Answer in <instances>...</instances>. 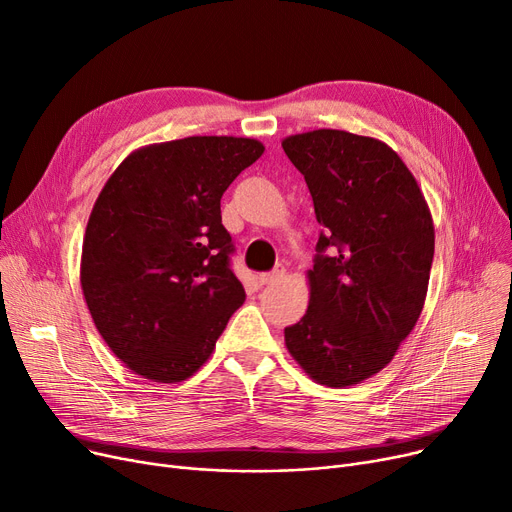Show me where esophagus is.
<instances>
[{
    "label": "esophagus",
    "instance_id": "esophagus-1",
    "mask_svg": "<svg viewBox=\"0 0 512 512\" xmlns=\"http://www.w3.org/2000/svg\"><path fill=\"white\" fill-rule=\"evenodd\" d=\"M284 276H286V270H284V267L280 265V267H276V270H274V272H270V274H261V276H259V282H261L263 286H267V284H276V282H280Z\"/></svg>",
    "mask_w": 512,
    "mask_h": 512
}]
</instances>
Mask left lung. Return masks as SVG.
I'll return each mask as SVG.
<instances>
[{
    "label": "left lung",
    "mask_w": 512,
    "mask_h": 512,
    "mask_svg": "<svg viewBox=\"0 0 512 512\" xmlns=\"http://www.w3.org/2000/svg\"><path fill=\"white\" fill-rule=\"evenodd\" d=\"M282 147L324 228L307 272V313L284 342L313 382L353 386L392 361L423 311L432 213L405 161L378 139L319 128Z\"/></svg>",
    "instance_id": "obj_1"
}]
</instances>
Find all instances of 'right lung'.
Segmentation results:
<instances>
[{"label":"right lung","instance_id":"1","mask_svg":"<svg viewBox=\"0 0 512 512\" xmlns=\"http://www.w3.org/2000/svg\"><path fill=\"white\" fill-rule=\"evenodd\" d=\"M263 151L247 137L153 143L132 151L101 188L80 286L97 332L141 378H191L245 303L220 199Z\"/></svg>","mask_w":512,"mask_h":512}]
</instances>
